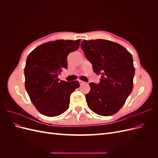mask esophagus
<instances>
[{
    "label": "esophagus",
    "mask_w": 158,
    "mask_h": 158,
    "mask_svg": "<svg viewBox=\"0 0 158 158\" xmlns=\"http://www.w3.org/2000/svg\"><path fill=\"white\" fill-rule=\"evenodd\" d=\"M79 83H80V85H83V84H84L85 82H84V81L79 80Z\"/></svg>",
    "instance_id": "esophagus-1"
}]
</instances>
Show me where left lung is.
<instances>
[{"mask_svg":"<svg viewBox=\"0 0 158 158\" xmlns=\"http://www.w3.org/2000/svg\"><path fill=\"white\" fill-rule=\"evenodd\" d=\"M94 73L101 74L98 84L91 82L85 95L88 107L99 115L117 113L133 88L135 69L132 55L109 40H83L80 45Z\"/></svg>","mask_w":158,"mask_h":158,"instance_id":"left-lung-1","label":"left lung"}]
</instances>
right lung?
Segmentation results:
<instances>
[{
	"label": "right lung",
	"instance_id": "obj_1",
	"mask_svg": "<svg viewBox=\"0 0 158 158\" xmlns=\"http://www.w3.org/2000/svg\"><path fill=\"white\" fill-rule=\"evenodd\" d=\"M80 40H56L42 44L28 55L24 69L25 88L37 111L47 117L58 116L69 107L71 94L80 86L78 81L60 80L67 69V56L77 50Z\"/></svg>",
	"mask_w": 158,
	"mask_h": 158
}]
</instances>
